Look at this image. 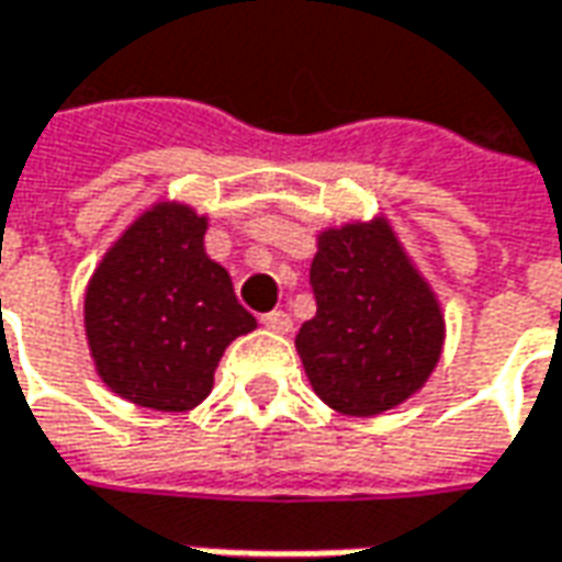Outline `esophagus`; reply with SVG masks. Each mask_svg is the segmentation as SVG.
<instances>
[{
    "label": "esophagus",
    "instance_id": "34e87169",
    "mask_svg": "<svg viewBox=\"0 0 562 562\" xmlns=\"http://www.w3.org/2000/svg\"><path fill=\"white\" fill-rule=\"evenodd\" d=\"M262 325L269 327V330H274V334H288L290 327H293V322H290L288 312L274 308V312H266V315H262Z\"/></svg>",
    "mask_w": 562,
    "mask_h": 562
}]
</instances>
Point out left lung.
Masks as SVG:
<instances>
[{
	"mask_svg": "<svg viewBox=\"0 0 562 562\" xmlns=\"http://www.w3.org/2000/svg\"><path fill=\"white\" fill-rule=\"evenodd\" d=\"M308 281L318 308L300 327L296 352L325 405L374 417L430 380L446 315L383 216L325 228Z\"/></svg>",
	"mask_w": 562,
	"mask_h": 562,
	"instance_id": "1",
	"label": "left lung"
}]
</instances>
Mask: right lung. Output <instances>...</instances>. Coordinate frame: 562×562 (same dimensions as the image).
<instances>
[{
	"mask_svg": "<svg viewBox=\"0 0 562 562\" xmlns=\"http://www.w3.org/2000/svg\"><path fill=\"white\" fill-rule=\"evenodd\" d=\"M206 216L160 201L132 222L86 288V340L98 378L132 405L191 412L213 390L225 346L256 318L203 250Z\"/></svg>",
	"mask_w": 562,
	"mask_h": 562,
	"instance_id": "1",
	"label": "right lung"
}]
</instances>
